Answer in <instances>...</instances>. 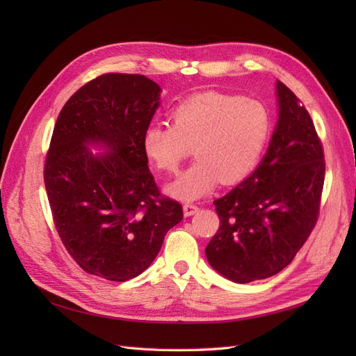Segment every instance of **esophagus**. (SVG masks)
Instances as JSON below:
<instances>
[{"label":"esophagus","instance_id":"esophagus-1","mask_svg":"<svg viewBox=\"0 0 356 356\" xmlns=\"http://www.w3.org/2000/svg\"><path fill=\"white\" fill-rule=\"evenodd\" d=\"M197 211H199V208L193 203H187V204H184V207H182V212H184L186 217H191V215H195Z\"/></svg>","mask_w":356,"mask_h":356}]
</instances>
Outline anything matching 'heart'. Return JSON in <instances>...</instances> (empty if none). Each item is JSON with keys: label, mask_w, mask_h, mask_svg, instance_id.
<instances>
[{"label": "heart", "mask_w": 356, "mask_h": 356, "mask_svg": "<svg viewBox=\"0 0 356 356\" xmlns=\"http://www.w3.org/2000/svg\"><path fill=\"white\" fill-rule=\"evenodd\" d=\"M170 120L148 126L143 148L163 172H175L193 148L197 160L166 187L169 196L182 202L209 195L220 181L234 184L246 178L272 132L270 113L261 102L217 92L182 101Z\"/></svg>", "instance_id": "heart-1"}]
</instances>
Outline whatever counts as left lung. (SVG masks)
<instances>
[{
  "mask_svg": "<svg viewBox=\"0 0 356 356\" xmlns=\"http://www.w3.org/2000/svg\"><path fill=\"white\" fill-rule=\"evenodd\" d=\"M277 122L252 174L213 202L220 229L208 243L211 267L248 284L285 268L315 227L324 187V152L297 96L276 81Z\"/></svg>",
  "mask_w": 356,
  "mask_h": 356,
  "instance_id": "left-lung-1",
  "label": "left lung"
}]
</instances>
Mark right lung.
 I'll return each instance as SVG.
<instances>
[{
	"mask_svg": "<svg viewBox=\"0 0 356 356\" xmlns=\"http://www.w3.org/2000/svg\"><path fill=\"white\" fill-rule=\"evenodd\" d=\"M160 93L145 75L104 74L71 96L53 129L44 184L56 230L84 272L108 281L141 275L182 220L143 148Z\"/></svg>",
	"mask_w": 356,
	"mask_h": 356,
	"instance_id": "obj_1",
	"label": "right lung"
}]
</instances>
